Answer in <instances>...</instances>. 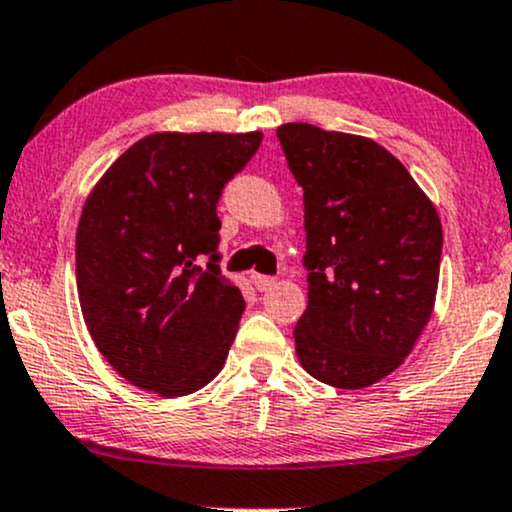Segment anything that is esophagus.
Masks as SVG:
<instances>
[{
    "instance_id": "esophagus-1",
    "label": "esophagus",
    "mask_w": 512,
    "mask_h": 512,
    "mask_svg": "<svg viewBox=\"0 0 512 512\" xmlns=\"http://www.w3.org/2000/svg\"><path fill=\"white\" fill-rule=\"evenodd\" d=\"M251 280H254L258 292H266L270 287H275V282H278L275 278H270V275H251Z\"/></svg>"
}]
</instances>
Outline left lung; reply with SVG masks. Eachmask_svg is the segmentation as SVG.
Here are the masks:
<instances>
[{
    "label": "left lung",
    "mask_w": 512,
    "mask_h": 512,
    "mask_svg": "<svg viewBox=\"0 0 512 512\" xmlns=\"http://www.w3.org/2000/svg\"><path fill=\"white\" fill-rule=\"evenodd\" d=\"M304 189L309 304L294 326L299 364L333 388L393 374L434 314L443 230L405 165L366 136L282 124Z\"/></svg>",
    "instance_id": "obj_1"
}]
</instances>
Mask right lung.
<instances>
[{
  "instance_id": "1",
  "label": "right lung",
  "mask_w": 512,
  "mask_h": 512,
  "mask_svg": "<svg viewBox=\"0 0 512 512\" xmlns=\"http://www.w3.org/2000/svg\"><path fill=\"white\" fill-rule=\"evenodd\" d=\"M261 141V131L150 134L86 198L78 302L95 347L134 386L179 398L220 374L244 297L220 275L215 208Z\"/></svg>"
}]
</instances>
